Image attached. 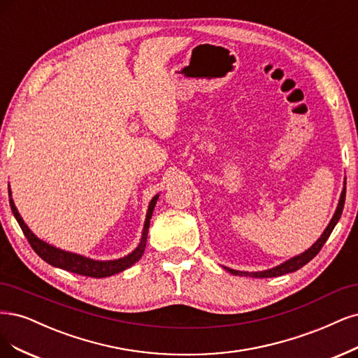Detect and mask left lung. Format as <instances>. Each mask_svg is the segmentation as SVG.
Returning <instances> with one entry per match:
<instances>
[{
  "mask_svg": "<svg viewBox=\"0 0 358 358\" xmlns=\"http://www.w3.org/2000/svg\"><path fill=\"white\" fill-rule=\"evenodd\" d=\"M347 179L343 180V188H342V192H341V199H339V203H338V207L335 210V215L334 217L330 219L329 225L326 227V229L323 231L322 236H320V238L311 245L310 249L305 250L303 253L298 255V256H293L290 259H287L286 262H282L274 268H269V269H265V271H257V273H248V271H237V269H231L228 266H224L228 273H231L232 275H244V277H255V278H268V277H280V275H285V274H289V273H294V271H298L299 268H302L303 265H306L308 262L311 261L313 257H315V255L322 250V248L324 245V243L327 241V238L330 237L331 231H334V228L336 227V224L341 219V215H342V210H343V204H345V194H347Z\"/></svg>",
  "mask_w": 358,
  "mask_h": 358,
  "instance_id": "obj_1",
  "label": "left lung"
}]
</instances>
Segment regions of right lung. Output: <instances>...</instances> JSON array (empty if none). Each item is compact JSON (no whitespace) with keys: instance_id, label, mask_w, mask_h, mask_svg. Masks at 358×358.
I'll return each instance as SVG.
<instances>
[{"instance_id":"obj_1","label":"right lung","mask_w":358,"mask_h":358,"mask_svg":"<svg viewBox=\"0 0 358 358\" xmlns=\"http://www.w3.org/2000/svg\"><path fill=\"white\" fill-rule=\"evenodd\" d=\"M8 196H10L11 212H13V215L17 220V224L20 225V228L24 234V237L28 238L31 248L35 250L36 255H38L43 259V261H45L47 264H50L56 268L69 271V273H76V274H80V275L93 277V278H103V277H110L114 274L122 273V271L136 264L139 259L142 257V255L145 252L148 229H150L152 212H154V207L157 204V200H158L159 195L158 194L154 195L152 200L150 201V206H148V212H146L145 224H143V229H142V237H141V243L138 244V248L134 249L131 253H129L127 256L120 257V259H114V261H96V259L85 257V256L78 255V253L62 250L59 248H55V245H52V244L45 243L44 240L38 238L29 229V227L24 224L22 216L19 215L17 208L15 206V201H13V199H11L10 188H8Z\"/></svg>"}]
</instances>
